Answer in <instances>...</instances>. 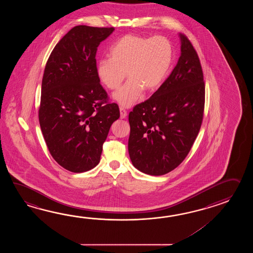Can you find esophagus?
Segmentation results:
<instances>
[{"instance_id":"obj_1","label":"esophagus","mask_w":253,"mask_h":253,"mask_svg":"<svg viewBox=\"0 0 253 253\" xmlns=\"http://www.w3.org/2000/svg\"><path fill=\"white\" fill-rule=\"evenodd\" d=\"M119 110H120V118H121V119H125V118L127 116L126 110L124 108H119Z\"/></svg>"}]
</instances>
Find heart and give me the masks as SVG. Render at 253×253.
Instances as JSON below:
<instances>
[{
	"mask_svg": "<svg viewBox=\"0 0 253 253\" xmlns=\"http://www.w3.org/2000/svg\"><path fill=\"white\" fill-rule=\"evenodd\" d=\"M172 61L168 39L127 34L110 48V59L97 61L96 71L98 80L111 90L119 88L127 73L128 81L114 94V99L129 108L139 100L144 89L155 91L161 86Z\"/></svg>",
	"mask_w": 253,
	"mask_h": 253,
	"instance_id": "obj_1",
	"label": "heart"
}]
</instances>
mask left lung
I'll use <instances>...</instances> for the list:
<instances>
[{"instance_id": "left-lung-1", "label": "left lung", "mask_w": 253, "mask_h": 253, "mask_svg": "<svg viewBox=\"0 0 253 253\" xmlns=\"http://www.w3.org/2000/svg\"><path fill=\"white\" fill-rule=\"evenodd\" d=\"M180 38L181 56L172 73L129 113L130 159L150 175L171 172L185 159L204 119L205 84L199 57L185 35Z\"/></svg>"}]
</instances>
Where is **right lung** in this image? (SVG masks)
<instances>
[{
	"label": "right lung",
	"mask_w": 253,
	"mask_h": 253,
	"mask_svg": "<svg viewBox=\"0 0 253 253\" xmlns=\"http://www.w3.org/2000/svg\"><path fill=\"white\" fill-rule=\"evenodd\" d=\"M114 27L79 25L57 43L45 66L39 108L43 137L54 160L73 172L100 160L109 128L119 119L97 76V47Z\"/></svg>",
	"instance_id": "add662e5"
}]
</instances>
